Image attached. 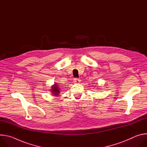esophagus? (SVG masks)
<instances>
[{
    "label": "esophagus",
    "instance_id": "34e87169",
    "mask_svg": "<svg viewBox=\"0 0 147 147\" xmlns=\"http://www.w3.org/2000/svg\"><path fill=\"white\" fill-rule=\"evenodd\" d=\"M80 81H81V80H80L79 78H75L74 79V82H76V83H78V82H80Z\"/></svg>",
    "mask_w": 147,
    "mask_h": 147
}]
</instances>
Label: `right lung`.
I'll use <instances>...</instances> for the list:
<instances>
[{
  "mask_svg": "<svg viewBox=\"0 0 147 147\" xmlns=\"http://www.w3.org/2000/svg\"><path fill=\"white\" fill-rule=\"evenodd\" d=\"M52 94L54 95H56V96L59 94L60 91H59V87H58L57 84H54V86L52 87Z\"/></svg>",
  "mask_w": 147,
  "mask_h": 147,
  "instance_id": "1",
  "label": "right lung"
}]
</instances>
